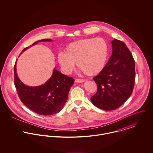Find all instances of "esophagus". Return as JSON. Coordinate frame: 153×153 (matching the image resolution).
<instances>
[{
	"label": "esophagus",
	"instance_id": "1",
	"mask_svg": "<svg viewBox=\"0 0 153 153\" xmlns=\"http://www.w3.org/2000/svg\"><path fill=\"white\" fill-rule=\"evenodd\" d=\"M75 82H77V83H82V82H84L85 81L82 79H75Z\"/></svg>",
	"mask_w": 153,
	"mask_h": 153
}]
</instances>
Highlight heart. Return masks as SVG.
<instances>
[{
  "label": "heart",
  "mask_w": 153,
  "mask_h": 153,
  "mask_svg": "<svg viewBox=\"0 0 153 153\" xmlns=\"http://www.w3.org/2000/svg\"><path fill=\"white\" fill-rule=\"evenodd\" d=\"M108 53V44L103 38H87L68 44L65 53L58 54L57 61L65 74H70L76 63L85 75L92 76L102 71Z\"/></svg>",
  "instance_id": "obj_1"
}]
</instances>
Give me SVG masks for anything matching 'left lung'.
<instances>
[{
	"instance_id": "1",
	"label": "left lung",
	"mask_w": 153,
	"mask_h": 153,
	"mask_svg": "<svg viewBox=\"0 0 153 153\" xmlns=\"http://www.w3.org/2000/svg\"><path fill=\"white\" fill-rule=\"evenodd\" d=\"M111 43L112 55L102 71L93 79L97 92L91 97L100 109L111 111L122 105L130 97L135 82V61L123 42L114 39Z\"/></svg>"
}]
</instances>
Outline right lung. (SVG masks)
Returning <instances> with one entry per match:
<instances>
[{
  "instance_id": "1",
  "label": "right lung",
  "mask_w": 153,
  "mask_h": 153,
  "mask_svg": "<svg viewBox=\"0 0 153 153\" xmlns=\"http://www.w3.org/2000/svg\"><path fill=\"white\" fill-rule=\"evenodd\" d=\"M51 41V39H48L36 41L24 48L21 53L38 42ZM16 64V61L14 66V82L19 98L24 105L35 113L43 115L56 114L63 108L70 88L74 83L73 78L66 76L55 68L52 76L44 84L38 87H29L18 78Z\"/></svg>"
}]
</instances>
